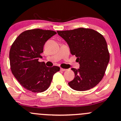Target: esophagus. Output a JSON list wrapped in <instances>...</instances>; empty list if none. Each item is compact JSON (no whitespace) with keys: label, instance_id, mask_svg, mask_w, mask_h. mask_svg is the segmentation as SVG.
Masks as SVG:
<instances>
[{"label":"esophagus","instance_id":"1","mask_svg":"<svg viewBox=\"0 0 121 121\" xmlns=\"http://www.w3.org/2000/svg\"><path fill=\"white\" fill-rule=\"evenodd\" d=\"M60 70L61 71H65L67 70V69H64V68H61Z\"/></svg>","mask_w":121,"mask_h":121}]
</instances>
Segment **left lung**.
Wrapping results in <instances>:
<instances>
[{
	"instance_id": "obj_1",
	"label": "left lung",
	"mask_w": 121,
	"mask_h": 121,
	"mask_svg": "<svg viewBox=\"0 0 121 121\" xmlns=\"http://www.w3.org/2000/svg\"><path fill=\"white\" fill-rule=\"evenodd\" d=\"M68 43L71 54L77 57L79 69L72 68L75 78L68 85L73 90L85 91L96 86L103 78L110 61L104 36L96 30L79 28L57 31Z\"/></svg>"
}]
</instances>
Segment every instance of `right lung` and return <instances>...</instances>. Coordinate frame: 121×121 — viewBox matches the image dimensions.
<instances>
[{"label":"right lung","instance_id":"right-lung-1","mask_svg":"<svg viewBox=\"0 0 121 121\" xmlns=\"http://www.w3.org/2000/svg\"><path fill=\"white\" fill-rule=\"evenodd\" d=\"M50 30L34 29L25 30L16 38L9 52L11 71L25 89L34 93L46 91L53 77L60 71L57 66L48 67L39 62L46 42L56 34Z\"/></svg>","mask_w":121,"mask_h":121}]
</instances>
